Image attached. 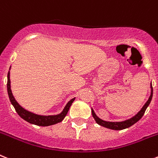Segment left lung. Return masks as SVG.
Returning a JSON list of instances; mask_svg holds the SVG:
<instances>
[{"label":"left lung","mask_w":158,"mask_h":158,"mask_svg":"<svg viewBox=\"0 0 158 158\" xmlns=\"http://www.w3.org/2000/svg\"><path fill=\"white\" fill-rule=\"evenodd\" d=\"M151 94H150V98L149 100H147L145 105L142 107V109L140 110V111H139V113L135 115V116L132 117L130 119H127V120H125V121H123V122H107V121H104L100 119L99 117H97V115L95 114L94 111L93 109L92 108V114H93V116L94 118V119L96 120V122L100 125L102 127H107V128H109V129L111 130H115V131H120V130H123V129H126V128L130 127H131L132 125L137 123L139 120H140L141 118L144 115L145 111H146V108L149 105H150V102H151L152 100V97H153V87H152V85H151Z\"/></svg>","instance_id":"left-lung-1"}]
</instances>
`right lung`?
<instances>
[{"instance_id": "add662e5", "label": "right lung", "mask_w": 158, "mask_h": 158, "mask_svg": "<svg viewBox=\"0 0 158 158\" xmlns=\"http://www.w3.org/2000/svg\"><path fill=\"white\" fill-rule=\"evenodd\" d=\"M11 68V67H10ZM7 89H8V94L9 100H10L11 103L13 105L14 108L17 112L18 115L21 117L25 121L30 123L31 124H35L37 126H42V127H47L51 126V125H54L58 123L62 122L63 120V118H65V115H67V112L69 111V107H70L71 104L75 100V98L69 100L67 104L65 105V108L62 112L56 115H36L34 113H31L30 111L25 110L24 108L21 107L18 104L16 100L14 98L13 95L12 93V90H11V85H10V73L8 71V82H7Z\"/></svg>"}]
</instances>
